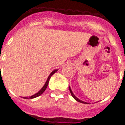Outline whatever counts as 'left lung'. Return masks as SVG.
<instances>
[{
    "mask_svg": "<svg viewBox=\"0 0 125 125\" xmlns=\"http://www.w3.org/2000/svg\"><path fill=\"white\" fill-rule=\"evenodd\" d=\"M69 89H70V93H71V94H72V96H73V98L76 100H77V101H78V102H81V103H84V104H87V102H84V101H82V100H80L78 99V98L77 97L75 96V95H74V94H73V92H72V90H71L70 88H69Z\"/></svg>",
    "mask_w": 125,
    "mask_h": 125,
    "instance_id": "left-lung-1",
    "label": "left lung"
}]
</instances>
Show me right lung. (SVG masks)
<instances>
[{
  "instance_id": "right-lung-1",
  "label": "right lung",
  "mask_w": 125,
  "mask_h": 125,
  "mask_svg": "<svg viewBox=\"0 0 125 125\" xmlns=\"http://www.w3.org/2000/svg\"><path fill=\"white\" fill-rule=\"evenodd\" d=\"M57 71V70H53V72H52V73H51V74L49 75V77H48V78H47V80L46 82H45V85L43 86V87L41 88L37 94H34V95H33V96H29V98H27V97H26V98H27V99H29V98H30V99H31V98H36V97L39 96H40L41 94H42L44 92H45V90H46L47 87V85H48V83H49V79H50V78L52 77V75H53Z\"/></svg>"
}]
</instances>
